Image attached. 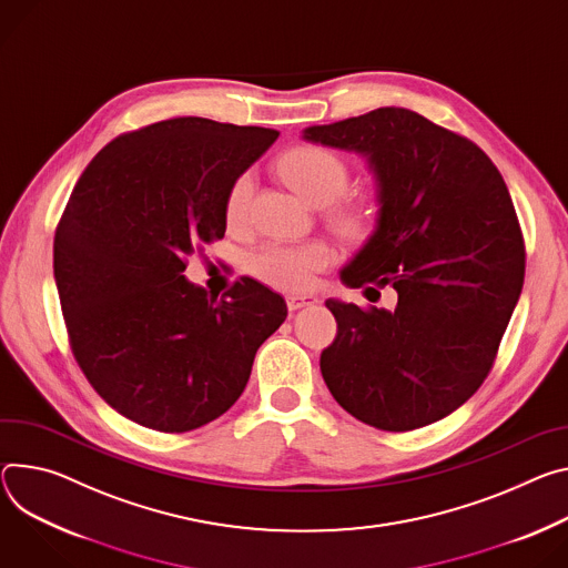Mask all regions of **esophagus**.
<instances>
[{"label":"esophagus","instance_id":"34e87169","mask_svg":"<svg viewBox=\"0 0 568 568\" xmlns=\"http://www.w3.org/2000/svg\"><path fill=\"white\" fill-rule=\"evenodd\" d=\"M285 303H287V311L294 313V311H301V307H305V305H315L317 296H313V294H290V296H285Z\"/></svg>","mask_w":568,"mask_h":568}]
</instances>
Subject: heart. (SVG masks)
<instances>
[{
  "instance_id": "b5f03b06",
  "label": "heart",
  "mask_w": 568,
  "mask_h": 568,
  "mask_svg": "<svg viewBox=\"0 0 568 568\" xmlns=\"http://www.w3.org/2000/svg\"><path fill=\"white\" fill-rule=\"evenodd\" d=\"M281 170L292 187L315 205H328L339 199L348 187V170L339 156L322 146H296L281 161ZM253 194L251 174H242L233 181L226 194V220L231 226L246 222L248 203ZM351 226V220L344 217ZM335 251L320 240L285 244L267 242L248 255V270L255 278L278 290H305L315 276L331 267Z\"/></svg>"
}]
</instances>
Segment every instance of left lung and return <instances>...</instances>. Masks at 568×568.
<instances>
[{"instance_id":"8db88e82","label":"left lung","mask_w":568,"mask_h":568,"mask_svg":"<svg viewBox=\"0 0 568 568\" xmlns=\"http://www.w3.org/2000/svg\"><path fill=\"white\" fill-rule=\"evenodd\" d=\"M303 140L367 161L376 229L339 278L398 294L394 311L326 301L337 337L322 351V376L374 428L435 424L487 378L524 287L526 246L507 185L478 144L407 109L307 126Z\"/></svg>"}]
</instances>
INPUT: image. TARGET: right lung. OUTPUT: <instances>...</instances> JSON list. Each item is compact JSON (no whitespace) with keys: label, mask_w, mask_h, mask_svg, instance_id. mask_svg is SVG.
<instances>
[{"label":"right lung","mask_w":568,"mask_h":568,"mask_svg":"<svg viewBox=\"0 0 568 568\" xmlns=\"http://www.w3.org/2000/svg\"><path fill=\"white\" fill-rule=\"evenodd\" d=\"M278 131L174 118L90 161L54 237L70 346L94 392L161 433L211 424L240 398L285 298L248 276L222 298L190 283L187 255L222 240L226 194Z\"/></svg>","instance_id":"add662e5"}]
</instances>
